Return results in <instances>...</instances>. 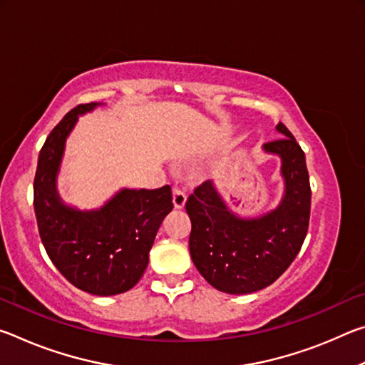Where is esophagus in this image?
Returning a JSON list of instances; mask_svg holds the SVG:
<instances>
[{"label": "esophagus", "mask_w": 365, "mask_h": 365, "mask_svg": "<svg viewBox=\"0 0 365 365\" xmlns=\"http://www.w3.org/2000/svg\"><path fill=\"white\" fill-rule=\"evenodd\" d=\"M172 201H174L175 209H183L185 202H187V195H185L183 190L174 187L172 188Z\"/></svg>", "instance_id": "34e87169"}]
</instances>
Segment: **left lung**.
<instances>
[{
    "mask_svg": "<svg viewBox=\"0 0 365 365\" xmlns=\"http://www.w3.org/2000/svg\"><path fill=\"white\" fill-rule=\"evenodd\" d=\"M277 130L285 138L269 141L264 150L282 159L285 195L279 207L256 219L238 217L211 180L196 187L185 205L191 220V259L219 292L248 294L272 285L304 243L311 215L304 151L283 123Z\"/></svg>",
    "mask_w": 365,
    "mask_h": 365,
    "instance_id": "1",
    "label": "left lung"
}]
</instances>
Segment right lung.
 I'll use <instances>...</instances> for the list:
<instances>
[{
  "mask_svg": "<svg viewBox=\"0 0 365 365\" xmlns=\"http://www.w3.org/2000/svg\"><path fill=\"white\" fill-rule=\"evenodd\" d=\"M96 106L78 104L48 135L35 172L34 207L41 243L61 274L82 292L113 296L128 292L145 274L154 238L174 205L169 185L123 188L98 211H77L61 201L56 175L66 138L78 114Z\"/></svg>",
  "mask_w": 365,
  "mask_h": 365,
  "instance_id": "right-lung-1",
  "label": "right lung"
}]
</instances>
